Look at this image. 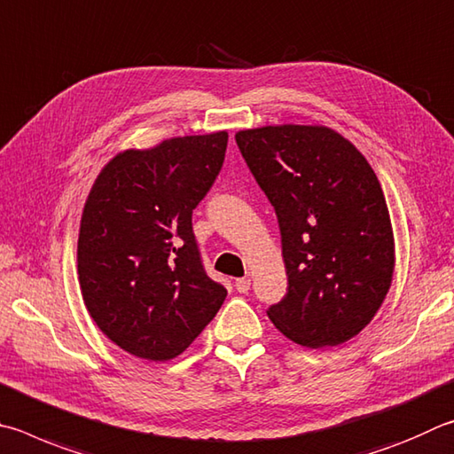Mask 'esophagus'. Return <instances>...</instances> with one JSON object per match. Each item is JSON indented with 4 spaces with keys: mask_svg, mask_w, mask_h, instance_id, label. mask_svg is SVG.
<instances>
[{
    "mask_svg": "<svg viewBox=\"0 0 454 454\" xmlns=\"http://www.w3.org/2000/svg\"><path fill=\"white\" fill-rule=\"evenodd\" d=\"M234 286H236V290H238V292H240V294H246V292L250 290V278H238Z\"/></svg>",
    "mask_w": 454,
    "mask_h": 454,
    "instance_id": "1",
    "label": "esophagus"
}]
</instances>
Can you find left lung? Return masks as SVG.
Listing matches in <instances>:
<instances>
[{
  "label": "left lung",
  "mask_w": 454,
  "mask_h": 454,
  "mask_svg": "<svg viewBox=\"0 0 454 454\" xmlns=\"http://www.w3.org/2000/svg\"><path fill=\"white\" fill-rule=\"evenodd\" d=\"M236 143L282 234L287 294L268 317L303 348L345 343L375 317L395 270L373 168L348 138L319 125L248 129Z\"/></svg>",
  "instance_id": "obj_1"
}]
</instances>
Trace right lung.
I'll use <instances>...</instances> for the list:
<instances>
[{"mask_svg": "<svg viewBox=\"0 0 454 454\" xmlns=\"http://www.w3.org/2000/svg\"><path fill=\"white\" fill-rule=\"evenodd\" d=\"M226 130L119 153L81 216L79 286L98 329L130 356H180L216 316L226 287L206 276L192 210L222 168Z\"/></svg>", "mask_w": 454, "mask_h": 454, "instance_id": "add662e5", "label": "right lung"}]
</instances>
